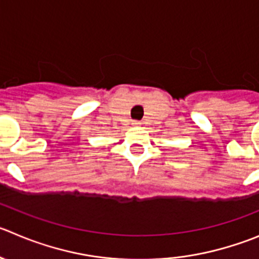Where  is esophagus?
I'll return each mask as SVG.
<instances>
[{"label": "esophagus", "instance_id": "esophagus-1", "mask_svg": "<svg viewBox=\"0 0 259 259\" xmlns=\"http://www.w3.org/2000/svg\"><path fill=\"white\" fill-rule=\"evenodd\" d=\"M134 125H136V127H139V125H141V123H140V122H134Z\"/></svg>", "mask_w": 259, "mask_h": 259}]
</instances>
